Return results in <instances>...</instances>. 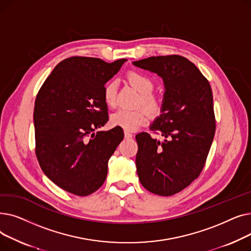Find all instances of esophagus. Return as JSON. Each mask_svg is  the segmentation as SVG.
Wrapping results in <instances>:
<instances>
[{"label": "esophagus", "instance_id": "obj_1", "mask_svg": "<svg viewBox=\"0 0 251 251\" xmlns=\"http://www.w3.org/2000/svg\"><path fill=\"white\" fill-rule=\"evenodd\" d=\"M124 136H125V138L126 139H129V138H132V134H131L130 132H128V131H125V132H124Z\"/></svg>", "mask_w": 251, "mask_h": 251}]
</instances>
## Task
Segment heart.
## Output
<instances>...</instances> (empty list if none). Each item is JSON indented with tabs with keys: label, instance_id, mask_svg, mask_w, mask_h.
I'll list each match as a JSON object with an SVG mask.
<instances>
[{
	"label": "heart",
	"instance_id": "heart-1",
	"mask_svg": "<svg viewBox=\"0 0 251 251\" xmlns=\"http://www.w3.org/2000/svg\"><path fill=\"white\" fill-rule=\"evenodd\" d=\"M129 82L141 94L140 103L151 114L159 111L160 103L151 92L154 88L152 79L140 72H130L127 76ZM118 81L111 80L103 87V100L108 105H114L117 98ZM147 113L143 110H127L119 109L111 115L110 121L115 127H120L125 131H136L140 126L147 122Z\"/></svg>",
	"mask_w": 251,
	"mask_h": 251
}]
</instances>
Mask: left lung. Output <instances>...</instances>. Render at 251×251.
Segmentation results:
<instances>
[{
  "label": "left lung",
  "mask_w": 251,
  "mask_h": 251,
  "mask_svg": "<svg viewBox=\"0 0 251 251\" xmlns=\"http://www.w3.org/2000/svg\"><path fill=\"white\" fill-rule=\"evenodd\" d=\"M156 73L165 86L161 115L150 126L164 141L142 132L136 135V171L142 186L170 196L200 176L215 136L213 92L207 79L188 59L150 57L132 63Z\"/></svg>",
  "instance_id": "1"
}]
</instances>
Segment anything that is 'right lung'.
<instances>
[{
  "instance_id": "1",
  "label": "right lung",
  "mask_w": 251,
  "mask_h": 251,
  "mask_svg": "<svg viewBox=\"0 0 251 251\" xmlns=\"http://www.w3.org/2000/svg\"><path fill=\"white\" fill-rule=\"evenodd\" d=\"M126 59L71 57L60 62L36 96L35 153L46 176L78 196L97 191L107 178L108 162L123 138L108 122L103 87Z\"/></svg>"
}]
</instances>
